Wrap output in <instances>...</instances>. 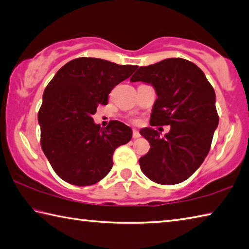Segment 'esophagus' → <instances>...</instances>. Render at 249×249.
Instances as JSON below:
<instances>
[{
	"label": "esophagus",
	"mask_w": 249,
	"mask_h": 249,
	"mask_svg": "<svg viewBox=\"0 0 249 249\" xmlns=\"http://www.w3.org/2000/svg\"><path fill=\"white\" fill-rule=\"evenodd\" d=\"M140 137V134L137 129H133V138L134 139H137Z\"/></svg>",
	"instance_id": "esophagus-1"
}]
</instances>
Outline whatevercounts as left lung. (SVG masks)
<instances>
[{
    "label": "left lung",
    "mask_w": 249,
    "mask_h": 249,
    "mask_svg": "<svg viewBox=\"0 0 249 249\" xmlns=\"http://www.w3.org/2000/svg\"><path fill=\"white\" fill-rule=\"evenodd\" d=\"M130 81H143L156 89L150 125H171L164 137L151 127L140 130L150 143L139 159L140 169L158 184L184 182L205 160L218 127L213 88L199 67L179 57L139 67Z\"/></svg>",
    "instance_id": "1"
}]
</instances>
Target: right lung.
Segmentation results:
<instances>
[{"label":"right lung","mask_w":249,"mask_h":249,"mask_svg":"<svg viewBox=\"0 0 249 249\" xmlns=\"http://www.w3.org/2000/svg\"><path fill=\"white\" fill-rule=\"evenodd\" d=\"M137 66L101 58L79 57L61 67L44 89L38 121L41 148L54 172L76 186L101 180L113 165V153L132 139V129L119 121L106 128L92 115L121 81Z\"/></svg>","instance_id":"right-lung-1"}]
</instances>
